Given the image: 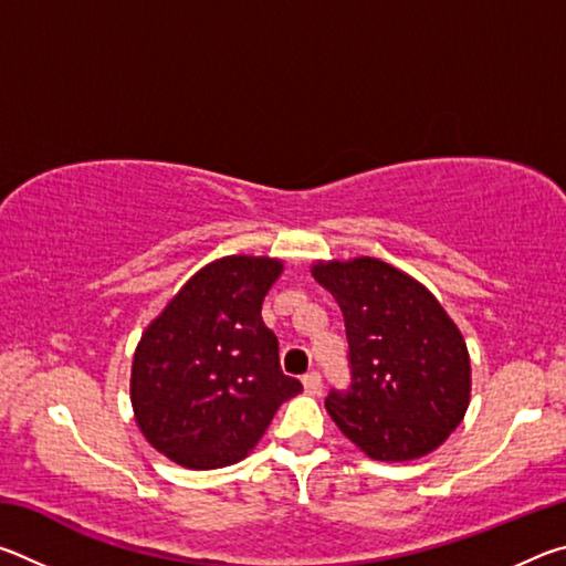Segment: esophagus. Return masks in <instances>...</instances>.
<instances>
[{
	"label": "esophagus",
	"mask_w": 566,
	"mask_h": 566,
	"mask_svg": "<svg viewBox=\"0 0 566 566\" xmlns=\"http://www.w3.org/2000/svg\"><path fill=\"white\" fill-rule=\"evenodd\" d=\"M302 385H304L306 391H310V395H319V391H322V375H319V371H310V375L302 377Z\"/></svg>",
	"instance_id": "esophagus-1"
}]
</instances>
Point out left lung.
Wrapping results in <instances>:
<instances>
[{"mask_svg": "<svg viewBox=\"0 0 566 566\" xmlns=\"http://www.w3.org/2000/svg\"><path fill=\"white\" fill-rule=\"evenodd\" d=\"M344 314L352 385L324 399L334 424L379 462H409L464 419L472 367L462 332L424 284L375 256L317 262Z\"/></svg>", "mask_w": 566, "mask_h": 566, "instance_id": "obj_1", "label": "left lung"}]
</instances>
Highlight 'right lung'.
<instances>
[{
    "label": "right lung",
    "instance_id": "1",
    "mask_svg": "<svg viewBox=\"0 0 566 566\" xmlns=\"http://www.w3.org/2000/svg\"><path fill=\"white\" fill-rule=\"evenodd\" d=\"M270 256H222L181 286L142 334L132 364L134 419L147 442L187 469L252 452L300 379L282 375L262 302L282 274Z\"/></svg>",
    "mask_w": 566,
    "mask_h": 566
}]
</instances>
